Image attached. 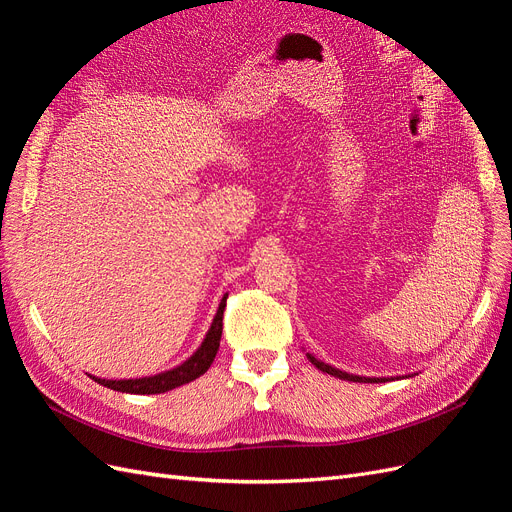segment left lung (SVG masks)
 <instances>
[{"instance_id": "obj_1", "label": "left lung", "mask_w": 512, "mask_h": 512, "mask_svg": "<svg viewBox=\"0 0 512 512\" xmlns=\"http://www.w3.org/2000/svg\"><path fill=\"white\" fill-rule=\"evenodd\" d=\"M307 359H309V363L316 365L320 371H324V374L335 376V378H339V380H348V382H384V380H393V378H365V376H354V374H348V371L337 369V367H333V365H329V363L318 361L316 356H312V354H307Z\"/></svg>"}]
</instances>
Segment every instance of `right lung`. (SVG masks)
I'll return each mask as SVG.
<instances>
[{"label": "right lung", "mask_w": 512, "mask_h": 512, "mask_svg": "<svg viewBox=\"0 0 512 512\" xmlns=\"http://www.w3.org/2000/svg\"><path fill=\"white\" fill-rule=\"evenodd\" d=\"M226 299H228V294H224L222 297L218 314H215V318L211 322V329L207 331L203 344H200V348L190 356L188 361H183L175 369H168V371H162V374L147 376V378H134V380L132 378L130 380H106V378H96V376H91V378H94L98 384L106 386V389H113L119 393H134V395L166 393V391L177 389V386H183V384L200 378L211 367L215 354H218V348H220Z\"/></svg>", "instance_id": "1"}]
</instances>
